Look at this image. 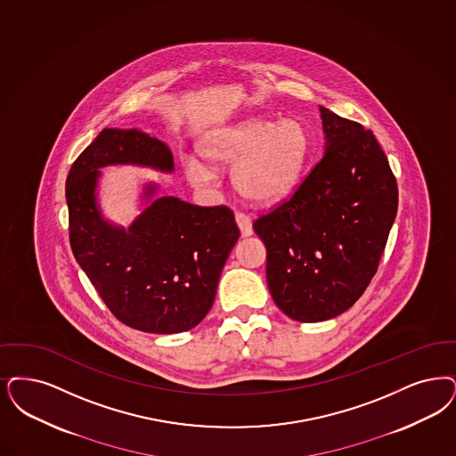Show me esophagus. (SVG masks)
I'll list each match as a JSON object with an SVG mask.
<instances>
[{
  "label": "esophagus",
  "mask_w": 456,
  "mask_h": 456,
  "mask_svg": "<svg viewBox=\"0 0 456 456\" xmlns=\"http://www.w3.org/2000/svg\"><path fill=\"white\" fill-rule=\"evenodd\" d=\"M236 222L237 225H239V231H240V236H253V220H251L249 216H246L242 212H237Z\"/></svg>",
  "instance_id": "34e87169"
}]
</instances>
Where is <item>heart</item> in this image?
<instances>
[{
    "instance_id": "b5f03b06",
    "label": "heart",
    "mask_w": 456,
    "mask_h": 456,
    "mask_svg": "<svg viewBox=\"0 0 456 456\" xmlns=\"http://www.w3.org/2000/svg\"><path fill=\"white\" fill-rule=\"evenodd\" d=\"M309 134L297 120L251 118L210 132L201 156L212 164H233L232 184L240 197L255 203H276L289 197L300 180L309 156ZM186 175L195 186L216 182L212 166L186 159Z\"/></svg>"
}]
</instances>
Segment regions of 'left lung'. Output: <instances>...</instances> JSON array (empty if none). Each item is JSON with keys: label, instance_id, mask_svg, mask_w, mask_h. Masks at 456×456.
Masks as SVG:
<instances>
[{"label": "left lung", "instance_id": "8db88e82", "mask_svg": "<svg viewBox=\"0 0 456 456\" xmlns=\"http://www.w3.org/2000/svg\"><path fill=\"white\" fill-rule=\"evenodd\" d=\"M324 156L289 200L255 220L274 304L298 322L349 309L377 273L399 191L371 130L321 107Z\"/></svg>", "mask_w": 456, "mask_h": 456}]
</instances>
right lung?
<instances>
[{"mask_svg":"<svg viewBox=\"0 0 456 456\" xmlns=\"http://www.w3.org/2000/svg\"><path fill=\"white\" fill-rule=\"evenodd\" d=\"M135 164L175 169L169 147L137 128H103L66 180L69 242L110 312L128 328L175 334L199 326L212 309L222 268L239 239L231 208L176 197L151 201L128 229L103 219L96 201L100 167ZM158 184L149 183L151 200Z\"/></svg>","mask_w":456,"mask_h":456,"instance_id":"1","label":"right lung"}]
</instances>
